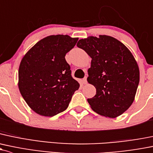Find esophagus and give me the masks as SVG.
Here are the masks:
<instances>
[{"mask_svg":"<svg viewBox=\"0 0 153 153\" xmlns=\"http://www.w3.org/2000/svg\"><path fill=\"white\" fill-rule=\"evenodd\" d=\"M82 81H83V84H86V83H87V80H86V77L83 78V80H82Z\"/></svg>","mask_w":153,"mask_h":153,"instance_id":"esophagus-1","label":"esophagus"}]
</instances>
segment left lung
Masks as SVG:
<instances>
[{"mask_svg": "<svg viewBox=\"0 0 153 153\" xmlns=\"http://www.w3.org/2000/svg\"><path fill=\"white\" fill-rule=\"evenodd\" d=\"M77 46L91 58L87 81L96 94L87 101L92 110L110 118L123 114L133 103L139 83V66L131 51L106 35L81 39Z\"/></svg>", "mask_w": 153, "mask_h": 153, "instance_id": "obj_1", "label": "left lung"}]
</instances>
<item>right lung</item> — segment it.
I'll list each match as a JSON object with an SVG mask.
<instances>
[{
	"instance_id": "right-lung-1",
	"label": "right lung",
	"mask_w": 153,
	"mask_h": 153,
	"mask_svg": "<svg viewBox=\"0 0 153 153\" xmlns=\"http://www.w3.org/2000/svg\"><path fill=\"white\" fill-rule=\"evenodd\" d=\"M78 40L68 35L48 36L22 58L18 71L19 90L38 114L53 117L65 111L74 92L79 89L65 59Z\"/></svg>"
}]
</instances>
